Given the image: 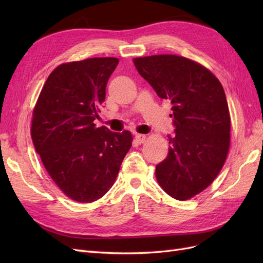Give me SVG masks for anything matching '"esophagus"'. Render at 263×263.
<instances>
[{"label":"esophagus","mask_w":263,"mask_h":263,"mask_svg":"<svg viewBox=\"0 0 263 263\" xmlns=\"http://www.w3.org/2000/svg\"><path fill=\"white\" fill-rule=\"evenodd\" d=\"M135 139L138 142V144H142V142L145 141L146 139V135H141V134H136V136H135Z\"/></svg>","instance_id":"esophagus-1"}]
</instances>
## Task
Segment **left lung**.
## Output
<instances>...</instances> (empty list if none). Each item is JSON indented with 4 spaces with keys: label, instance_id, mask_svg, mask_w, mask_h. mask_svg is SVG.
<instances>
[{
    "label": "left lung",
    "instance_id": "8db88e82",
    "mask_svg": "<svg viewBox=\"0 0 263 263\" xmlns=\"http://www.w3.org/2000/svg\"><path fill=\"white\" fill-rule=\"evenodd\" d=\"M139 74L160 99L172 104L174 135L169 154L156 165L165 193L185 201L218 176L230 140V116L224 89L209 69L176 54L134 59Z\"/></svg>",
    "mask_w": 263,
    "mask_h": 263
}]
</instances>
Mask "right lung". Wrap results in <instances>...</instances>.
Wrapping results in <instances>:
<instances>
[{
	"label": "right lung",
	"mask_w": 263,
	"mask_h": 263,
	"mask_svg": "<svg viewBox=\"0 0 263 263\" xmlns=\"http://www.w3.org/2000/svg\"><path fill=\"white\" fill-rule=\"evenodd\" d=\"M118 59L62 63L49 74L33 112L31 139L44 166L71 200L91 203L113 186L132 147L128 130L93 123Z\"/></svg>",
	"instance_id": "right-lung-1"
}]
</instances>
